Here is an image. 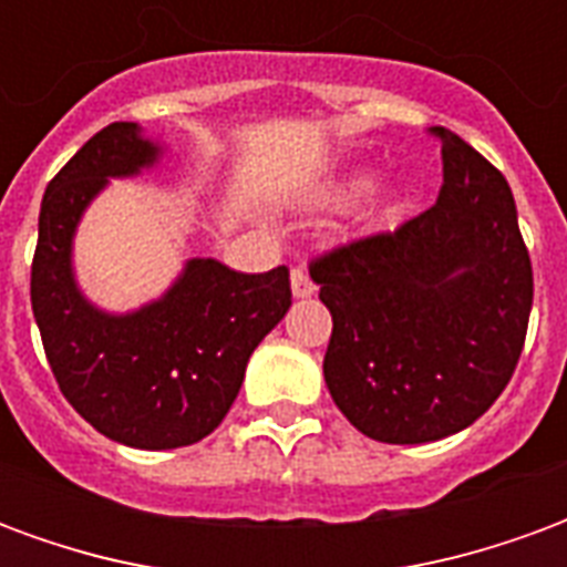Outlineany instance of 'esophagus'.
Instances as JSON below:
<instances>
[{
	"label": "esophagus",
	"mask_w": 567,
	"mask_h": 567,
	"mask_svg": "<svg viewBox=\"0 0 567 567\" xmlns=\"http://www.w3.org/2000/svg\"><path fill=\"white\" fill-rule=\"evenodd\" d=\"M290 287H292V296H296V299H311V296L317 292L315 280L308 277V271H305L302 265H296V268H292Z\"/></svg>",
	"instance_id": "obj_1"
}]
</instances>
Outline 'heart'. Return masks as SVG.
Returning a JSON list of instances; mask_svg holds the SVG:
<instances>
[{
  "mask_svg": "<svg viewBox=\"0 0 567 567\" xmlns=\"http://www.w3.org/2000/svg\"><path fill=\"white\" fill-rule=\"evenodd\" d=\"M363 188H369V176L360 174V176H351L348 183H344V195H360ZM412 207V198L405 195V192H391V195H384V198L375 204V219H379L381 226H393V223H400L405 213Z\"/></svg>",
  "mask_w": 567,
  "mask_h": 567,
  "instance_id": "obj_1",
  "label": "heart"
}]
</instances>
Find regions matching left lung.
I'll return each mask as SVG.
<instances>
[{"label":"left lung","mask_w":567,"mask_h":567,"mask_svg":"<svg viewBox=\"0 0 567 567\" xmlns=\"http://www.w3.org/2000/svg\"><path fill=\"white\" fill-rule=\"evenodd\" d=\"M443 143L431 210L341 244L308 271L332 315L323 379L369 440L419 445L464 431L513 379L534 277L507 179L461 136Z\"/></svg>","instance_id":"obj_1"}]
</instances>
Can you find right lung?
Returning <instances> with one entry per match:
<instances>
[{
	"label": "right lung",
	"mask_w": 567,
	"mask_h": 567,
	"mask_svg": "<svg viewBox=\"0 0 567 567\" xmlns=\"http://www.w3.org/2000/svg\"><path fill=\"white\" fill-rule=\"evenodd\" d=\"M162 146L134 122L84 143L48 183L39 213L30 299L45 357L70 405L94 431L131 449H179L219 427L256 344L292 305L290 268L240 275L188 259L158 302L106 315L72 277V235L110 176L152 167Z\"/></svg>",
	"instance_id": "obj_1"
}]
</instances>
